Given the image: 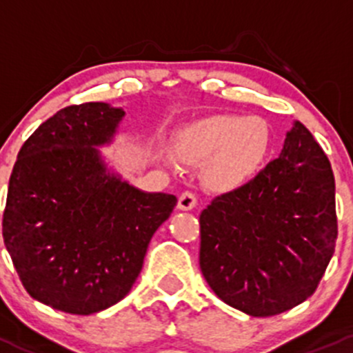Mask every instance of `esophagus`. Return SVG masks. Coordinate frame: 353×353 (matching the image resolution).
<instances>
[{
  "label": "esophagus",
  "instance_id": "1",
  "mask_svg": "<svg viewBox=\"0 0 353 353\" xmlns=\"http://www.w3.org/2000/svg\"><path fill=\"white\" fill-rule=\"evenodd\" d=\"M196 203H198L196 194L191 193V191H184V193L179 196L177 206H179V210H193L194 206H196Z\"/></svg>",
  "mask_w": 353,
  "mask_h": 353
}]
</instances>
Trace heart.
Instances as JSON below:
<instances>
[{
	"label": "heart",
	"mask_w": 353,
	"mask_h": 353,
	"mask_svg": "<svg viewBox=\"0 0 353 353\" xmlns=\"http://www.w3.org/2000/svg\"><path fill=\"white\" fill-rule=\"evenodd\" d=\"M272 147V131L258 116L210 114L186 124L176 137L183 160H205V176L213 186H234L258 172Z\"/></svg>",
	"instance_id": "heart-1"
}]
</instances>
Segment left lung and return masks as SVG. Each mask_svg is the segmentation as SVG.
I'll return each instance as SVG.
<instances>
[{
    "label": "left lung",
    "instance_id": "obj_1",
    "mask_svg": "<svg viewBox=\"0 0 353 353\" xmlns=\"http://www.w3.org/2000/svg\"><path fill=\"white\" fill-rule=\"evenodd\" d=\"M336 236L331 163L297 121L280 157L203 210L199 266L225 304L266 318L314 294Z\"/></svg>",
    "mask_w": 353,
    "mask_h": 353
}]
</instances>
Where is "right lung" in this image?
Masks as SVG:
<instances>
[{
	"label": "right lung",
	"mask_w": 353,
	"mask_h": 353,
	"mask_svg": "<svg viewBox=\"0 0 353 353\" xmlns=\"http://www.w3.org/2000/svg\"><path fill=\"white\" fill-rule=\"evenodd\" d=\"M124 110L68 105L19 152L3 212V241L30 297L88 316L133 287L155 230L177 198L143 193L109 174L95 147L110 141Z\"/></svg>",
	"instance_id": "right-lung-1"
}]
</instances>
